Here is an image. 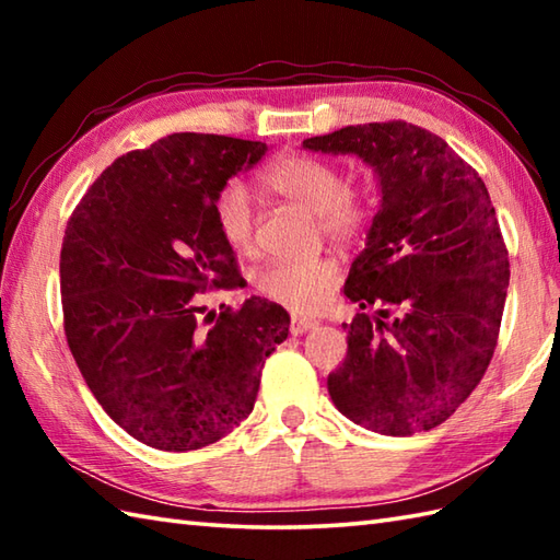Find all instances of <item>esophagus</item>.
<instances>
[{"label":"esophagus","instance_id":"1","mask_svg":"<svg viewBox=\"0 0 560 560\" xmlns=\"http://www.w3.org/2000/svg\"><path fill=\"white\" fill-rule=\"evenodd\" d=\"M317 327V319H311V317H293L291 319V335L299 337V335H305V331H311Z\"/></svg>","mask_w":560,"mask_h":560}]
</instances>
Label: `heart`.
I'll return each mask as SVG.
<instances>
[{
  "instance_id": "obj_1",
  "label": "heart",
  "mask_w": 560,
  "mask_h": 560,
  "mask_svg": "<svg viewBox=\"0 0 560 560\" xmlns=\"http://www.w3.org/2000/svg\"><path fill=\"white\" fill-rule=\"evenodd\" d=\"M261 183L281 199L317 213V225L331 241H355L373 219L368 195L347 187V177L335 163L291 153L273 161L261 173ZM213 221L221 237L235 253L255 245V209L243 183L231 180L213 199ZM339 281L331 257L271 259L257 271L255 287L265 299L295 313H313L323 305Z\"/></svg>"
}]
</instances>
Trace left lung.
<instances>
[{
    "label": "left lung",
    "mask_w": 560,
    "mask_h": 560,
    "mask_svg": "<svg viewBox=\"0 0 560 560\" xmlns=\"http://www.w3.org/2000/svg\"><path fill=\"white\" fill-rule=\"evenodd\" d=\"M303 149L359 156L380 183L343 283L361 313L343 323L349 351L329 397L368 431H431L481 383L498 343L510 261L489 189L445 139L401 120L341 127Z\"/></svg>",
    "instance_id": "obj_1"
}]
</instances>
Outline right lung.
Segmentation results:
<instances>
[{
    "label": "right lung",
    "instance_id": "add662e5",
    "mask_svg": "<svg viewBox=\"0 0 560 560\" xmlns=\"http://www.w3.org/2000/svg\"><path fill=\"white\" fill-rule=\"evenodd\" d=\"M267 153L261 141L180 132L129 151L71 213L59 257L65 335L93 397L139 443H217L255 407L291 317L265 299L197 323V293L237 287L213 199Z\"/></svg>",
    "mask_w": 560,
    "mask_h": 560
}]
</instances>
